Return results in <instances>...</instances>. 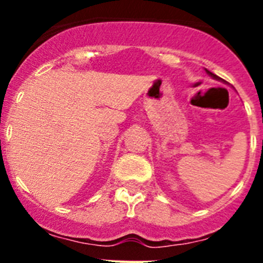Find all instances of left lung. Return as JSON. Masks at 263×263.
<instances>
[{
    "label": "left lung",
    "instance_id": "1",
    "mask_svg": "<svg viewBox=\"0 0 263 263\" xmlns=\"http://www.w3.org/2000/svg\"><path fill=\"white\" fill-rule=\"evenodd\" d=\"M205 71H206V73H208V75H211V76H212V78L217 79V80H221V79L218 78V76H216V75H215V73H212V72H210V71H208V69H205Z\"/></svg>",
    "mask_w": 263,
    "mask_h": 263
}]
</instances>
